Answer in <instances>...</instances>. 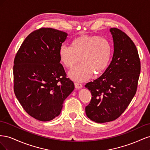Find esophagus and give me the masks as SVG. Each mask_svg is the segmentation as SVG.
<instances>
[{
    "mask_svg": "<svg viewBox=\"0 0 150 150\" xmlns=\"http://www.w3.org/2000/svg\"><path fill=\"white\" fill-rule=\"evenodd\" d=\"M74 85H75V88L76 89H80V88L83 87V85L80 84V83H78V82L74 83Z\"/></svg>",
    "mask_w": 150,
    "mask_h": 150,
    "instance_id": "1",
    "label": "esophagus"
}]
</instances>
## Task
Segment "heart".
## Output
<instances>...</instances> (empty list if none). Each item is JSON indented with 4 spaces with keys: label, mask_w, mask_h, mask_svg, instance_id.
I'll return each mask as SVG.
<instances>
[{
    "label": "heart",
    "mask_w": 150,
    "mask_h": 150,
    "mask_svg": "<svg viewBox=\"0 0 150 150\" xmlns=\"http://www.w3.org/2000/svg\"><path fill=\"white\" fill-rule=\"evenodd\" d=\"M62 64L72 69L69 76L74 80H88L94 73L98 76L106 69L112 55V46L109 40L98 35H82L72 40L71 46L62 45L59 49Z\"/></svg>",
    "instance_id": "b5f03b06"
}]
</instances>
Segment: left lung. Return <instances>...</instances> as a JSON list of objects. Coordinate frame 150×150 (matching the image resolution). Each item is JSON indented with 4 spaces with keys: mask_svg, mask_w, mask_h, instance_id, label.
I'll return each instance as SVG.
<instances>
[{
    "mask_svg": "<svg viewBox=\"0 0 150 150\" xmlns=\"http://www.w3.org/2000/svg\"><path fill=\"white\" fill-rule=\"evenodd\" d=\"M114 42L112 61L104 73L85 85L91 93L86 114L96 122L114 121L122 115L137 93L141 71L138 50L129 36L111 28Z\"/></svg>",
    "mask_w": 150,
    "mask_h": 150,
    "instance_id": "obj_1",
    "label": "left lung"
}]
</instances>
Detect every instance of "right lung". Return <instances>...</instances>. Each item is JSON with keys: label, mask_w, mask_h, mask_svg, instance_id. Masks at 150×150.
<instances>
[{"label": "right lung", "mask_w": 150, "mask_h": 150, "mask_svg": "<svg viewBox=\"0 0 150 150\" xmlns=\"http://www.w3.org/2000/svg\"><path fill=\"white\" fill-rule=\"evenodd\" d=\"M67 36L52 28L35 30L25 39L13 61L16 96L26 112L39 121L59 115L65 99L74 89L58 54Z\"/></svg>", "instance_id": "right-lung-1"}]
</instances>
